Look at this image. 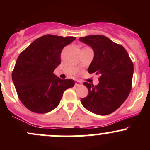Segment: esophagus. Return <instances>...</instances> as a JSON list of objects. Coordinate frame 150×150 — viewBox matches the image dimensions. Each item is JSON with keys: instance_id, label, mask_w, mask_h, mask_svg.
Returning a JSON list of instances; mask_svg holds the SVG:
<instances>
[{"instance_id": "obj_1", "label": "esophagus", "mask_w": 150, "mask_h": 150, "mask_svg": "<svg viewBox=\"0 0 150 150\" xmlns=\"http://www.w3.org/2000/svg\"><path fill=\"white\" fill-rule=\"evenodd\" d=\"M75 85L76 86H81V81H76L75 82Z\"/></svg>"}]
</instances>
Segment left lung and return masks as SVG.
<instances>
[{"label":"left lung","mask_w":150,"mask_h":150,"mask_svg":"<svg viewBox=\"0 0 150 150\" xmlns=\"http://www.w3.org/2000/svg\"><path fill=\"white\" fill-rule=\"evenodd\" d=\"M80 41L91 47L94 57L88 72L99 75L96 86L84 83L88 94L81 102L88 111L107 115L119 108L129 95L134 64L126 50L104 35L81 37Z\"/></svg>","instance_id":"1"}]
</instances>
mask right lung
Instances as JSON below:
<instances>
[{
    "label": "right lung",
    "instance_id": "obj_1",
    "mask_svg": "<svg viewBox=\"0 0 150 150\" xmlns=\"http://www.w3.org/2000/svg\"><path fill=\"white\" fill-rule=\"evenodd\" d=\"M75 37L46 35L36 39L19 56L12 81L22 103L30 111L47 113L59 104L64 91L73 87L72 79L54 74L61 63V52Z\"/></svg>",
    "mask_w": 150,
    "mask_h": 150
}]
</instances>
